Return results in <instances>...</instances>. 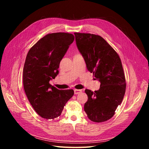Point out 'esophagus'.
<instances>
[{
	"label": "esophagus",
	"mask_w": 149,
	"mask_h": 149,
	"mask_svg": "<svg viewBox=\"0 0 149 149\" xmlns=\"http://www.w3.org/2000/svg\"><path fill=\"white\" fill-rule=\"evenodd\" d=\"M81 92H82V90H81L75 89V90H74V94H75V95H77V94H79L80 93H81Z\"/></svg>",
	"instance_id": "obj_1"
}]
</instances>
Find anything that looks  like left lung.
I'll return each mask as SVG.
<instances>
[{
  "instance_id": "8db88e82",
  "label": "left lung",
  "mask_w": 149,
  "mask_h": 149,
  "mask_svg": "<svg viewBox=\"0 0 149 149\" xmlns=\"http://www.w3.org/2000/svg\"><path fill=\"white\" fill-rule=\"evenodd\" d=\"M76 44L87 68L100 81V88L86 89L88 100L84 111L92 121L102 123L111 119L121 103L126 92V79L117 52L103 38L90 33H74Z\"/></svg>"
}]
</instances>
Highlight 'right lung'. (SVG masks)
Segmentation results:
<instances>
[{
	"label": "right lung",
	"instance_id": "add662e5",
	"mask_svg": "<svg viewBox=\"0 0 149 149\" xmlns=\"http://www.w3.org/2000/svg\"><path fill=\"white\" fill-rule=\"evenodd\" d=\"M74 40L70 33H50L33 45L27 54L23 73L24 90L33 109L45 119L59 116L74 95L72 89L59 90L49 84L59 74L60 62Z\"/></svg>",
	"mask_w": 149,
	"mask_h": 149
}]
</instances>
